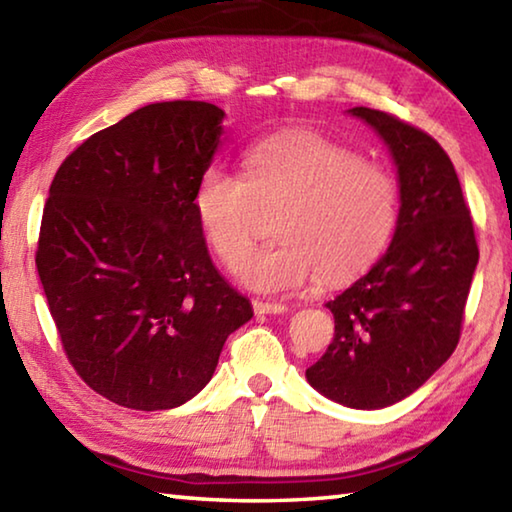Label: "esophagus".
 Masks as SVG:
<instances>
[{
  "label": "esophagus",
  "instance_id": "1",
  "mask_svg": "<svg viewBox=\"0 0 512 512\" xmlns=\"http://www.w3.org/2000/svg\"><path fill=\"white\" fill-rule=\"evenodd\" d=\"M255 314H284L287 305L284 302H268V300H253Z\"/></svg>",
  "mask_w": 512,
  "mask_h": 512
}]
</instances>
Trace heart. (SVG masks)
<instances>
[{
	"instance_id": "obj_1",
	"label": "heart",
	"mask_w": 512,
	"mask_h": 512,
	"mask_svg": "<svg viewBox=\"0 0 512 512\" xmlns=\"http://www.w3.org/2000/svg\"><path fill=\"white\" fill-rule=\"evenodd\" d=\"M246 176L212 162L194 192L198 223L225 266L244 259L277 214L280 244L239 268L264 293H296L323 275L341 282L381 255L393 237L400 194L393 171L309 131L259 140L244 155Z\"/></svg>"
}]
</instances>
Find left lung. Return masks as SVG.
<instances>
[{
    "label": "left lung",
    "mask_w": 512,
    "mask_h": 512,
    "mask_svg": "<svg viewBox=\"0 0 512 512\" xmlns=\"http://www.w3.org/2000/svg\"><path fill=\"white\" fill-rule=\"evenodd\" d=\"M386 142L400 176V214L386 255L327 302L334 339L307 381L350 409L404 400L452 357L479 262L461 183L431 135L372 108H352Z\"/></svg>",
    "instance_id": "left-lung-1"
}]
</instances>
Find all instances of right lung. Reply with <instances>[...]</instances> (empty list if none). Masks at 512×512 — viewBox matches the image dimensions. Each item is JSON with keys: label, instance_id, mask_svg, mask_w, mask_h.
Masks as SVG:
<instances>
[{"label": "right lung", "instance_id": "right-lung-1", "mask_svg": "<svg viewBox=\"0 0 512 512\" xmlns=\"http://www.w3.org/2000/svg\"><path fill=\"white\" fill-rule=\"evenodd\" d=\"M225 112L151 103L60 164L42 212L38 275L69 363L135 411L185 404L253 318L207 253L194 192Z\"/></svg>", "mask_w": 512, "mask_h": 512}]
</instances>
